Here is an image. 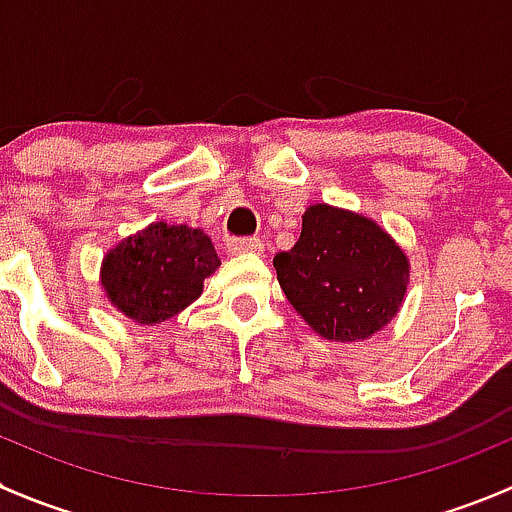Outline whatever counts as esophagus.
<instances>
[{"instance_id": "1", "label": "esophagus", "mask_w": 512, "mask_h": 512, "mask_svg": "<svg viewBox=\"0 0 512 512\" xmlns=\"http://www.w3.org/2000/svg\"><path fill=\"white\" fill-rule=\"evenodd\" d=\"M262 250H265V245H262L260 237H232V240H227V252H232V255H262Z\"/></svg>"}]
</instances>
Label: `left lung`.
I'll list each match as a JSON object with an SVG mask.
<instances>
[{
	"label": "left lung",
	"mask_w": 512,
	"mask_h": 512,
	"mask_svg": "<svg viewBox=\"0 0 512 512\" xmlns=\"http://www.w3.org/2000/svg\"><path fill=\"white\" fill-rule=\"evenodd\" d=\"M272 262L289 304L332 342L386 327L409 285V260L379 225L322 203L309 205L299 240Z\"/></svg>",
	"instance_id": "obj_1"
}]
</instances>
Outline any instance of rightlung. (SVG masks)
<instances>
[{
	"label": "right lung",
	"instance_id": "obj_1",
	"mask_svg": "<svg viewBox=\"0 0 512 512\" xmlns=\"http://www.w3.org/2000/svg\"><path fill=\"white\" fill-rule=\"evenodd\" d=\"M220 260L205 232L153 223L123 240L103 260L101 285L126 317L158 324L183 312L203 292Z\"/></svg>",
	"mask_w": 512,
	"mask_h": 512
}]
</instances>
